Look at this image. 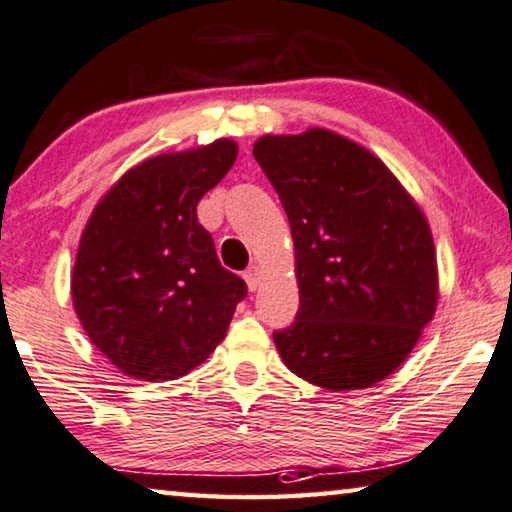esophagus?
<instances>
[{
	"instance_id": "obj_1",
	"label": "esophagus",
	"mask_w": 512,
	"mask_h": 512,
	"mask_svg": "<svg viewBox=\"0 0 512 512\" xmlns=\"http://www.w3.org/2000/svg\"><path fill=\"white\" fill-rule=\"evenodd\" d=\"M243 280H246V285L250 291H255L259 287V280H262V273H259L257 266H250V269L243 273Z\"/></svg>"
}]
</instances>
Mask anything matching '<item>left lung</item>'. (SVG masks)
<instances>
[{
  "instance_id": "left-lung-1",
  "label": "left lung",
  "mask_w": 512,
  "mask_h": 512,
  "mask_svg": "<svg viewBox=\"0 0 512 512\" xmlns=\"http://www.w3.org/2000/svg\"><path fill=\"white\" fill-rule=\"evenodd\" d=\"M253 154L285 207L300 307L273 339L289 371L332 392L380 383L437 305L433 234L376 154L312 127L262 136Z\"/></svg>"
}]
</instances>
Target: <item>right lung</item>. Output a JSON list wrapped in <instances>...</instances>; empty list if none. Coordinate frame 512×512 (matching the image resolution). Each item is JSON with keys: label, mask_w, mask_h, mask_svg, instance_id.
Wrapping results in <instances>:
<instances>
[{"label": "right lung", "mask_w": 512, "mask_h": 512, "mask_svg": "<svg viewBox=\"0 0 512 512\" xmlns=\"http://www.w3.org/2000/svg\"><path fill=\"white\" fill-rule=\"evenodd\" d=\"M237 143L145 159L97 202L81 234L72 303L91 342L139 380H175L223 342L246 282L216 257L196 207Z\"/></svg>", "instance_id": "right-lung-1"}]
</instances>
